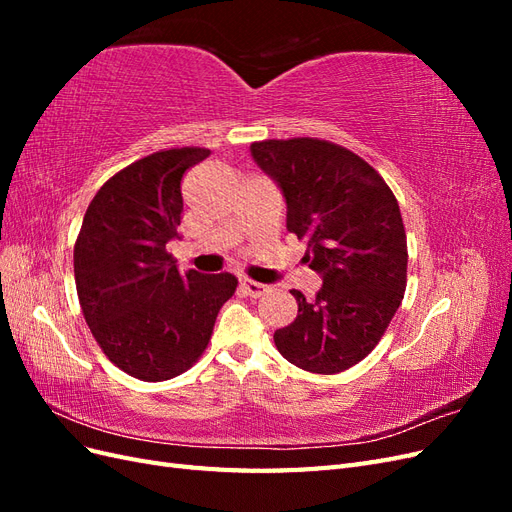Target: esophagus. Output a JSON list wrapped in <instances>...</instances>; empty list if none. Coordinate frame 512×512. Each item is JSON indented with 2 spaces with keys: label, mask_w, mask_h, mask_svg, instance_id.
I'll return each mask as SVG.
<instances>
[{
  "label": "esophagus",
  "mask_w": 512,
  "mask_h": 512,
  "mask_svg": "<svg viewBox=\"0 0 512 512\" xmlns=\"http://www.w3.org/2000/svg\"><path fill=\"white\" fill-rule=\"evenodd\" d=\"M241 288H243L245 294H250L252 299L262 297V294H265V292L269 290V286L260 284V282H254V280H250V277H241Z\"/></svg>",
  "instance_id": "obj_1"
}]
</instances>
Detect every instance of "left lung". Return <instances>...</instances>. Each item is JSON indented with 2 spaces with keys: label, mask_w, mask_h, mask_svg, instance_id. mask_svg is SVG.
<instances>
[{
  "label": "left lung",
  "mask_w": 512,
  "mask_h": 512,
  "mask_svg": "<svg viewBox=\"0 0 512 512\" xmlns=\"http://www.w3.org/2000/svg\"><path fill=\"white\" fill-rule=\"evenodd\" d=\"M258 166L280 185L290 232L322 275L312 303L290 290L299 314L273 339L286 361L339 374L378 346L404 299L408 243L397 198L374 166L322 138L252 143Z\"/></svg>",
  "instance_id": "left-lung-1"
}]
</instances>
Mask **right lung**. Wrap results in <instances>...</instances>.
Masks as SVG:
<instances>
[{
	"label": "right lung",
	"mask_w": 512,
	"mask_h": 512,
	"mask_svg": "<svg viewBox=\"0 0 512 512\" xmlns=\"http://www.w3.org/2000/svg\"><path fill=\"white\" fill-rule=\"evenodd\" d=\"M205 147L149 153L108 179L74 243L79 303L98 346L128 376L170 380L203 356L215 318L235 294L232 273H179L166 252L179 239L181 179Z\"/></svg>",
	"instance_id": "obj_1"
}]
</instances>
